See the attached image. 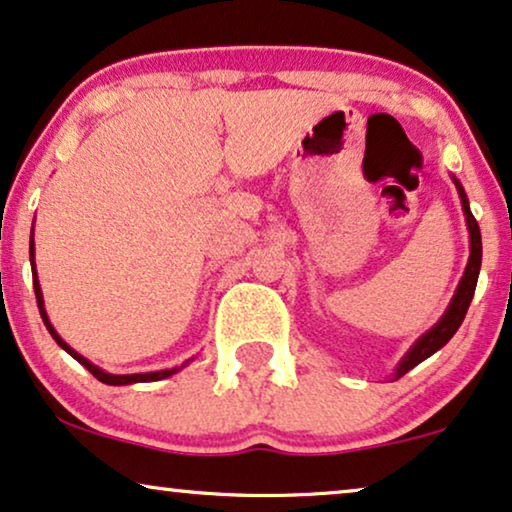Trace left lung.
<instances>
[{"label":"left lung","mask_w":512,"mask_h":512,"mask_svg":"<svg viewBox=\"0 0 512 512\" xmlns=\"http://www.w3.org/2000/svg\"><path fill=\"white\" fill-rule=\"evenodd\" d=\"M456 189H459L463 213H466V222H468V231H470V257H468L466 274H463L459 288H456V295L452 299V304H449L445 316L440 318V323L435 325L433 330H428L426 335L412 346L410 353L403 358V363L398 365V374H395V377H403V374L410 372L412 367H417L421 360L433 356L435 351L442 349V346H445L449 339L454 337V332L459 330L463 318H466L470 299H473V295H475V285H478V274H480V264H482V236H480L478 220H475L473 213H470L468 199H466V194H463V187L459 185V182H456Z\"/></svg>","instance_id":"8db88e82"}]
</instances>
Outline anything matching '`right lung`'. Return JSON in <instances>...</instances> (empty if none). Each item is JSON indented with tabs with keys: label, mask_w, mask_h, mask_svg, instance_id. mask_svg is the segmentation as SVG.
<instances>
[{
	"label": "right lung",
	"mask_w": 512,
	"mask_h": 512,
	"mask_svg": "<svg viewBox=\"0 0 512 512\" xmlns=\"http://www.w3.org/2000/svg\"><path fill=\"white\" fill-rule=\"evenodd\" d=\"M32 252V250H30ZM32 269H34V260H32ZM32 276H34V295H37V306H39V313H42V318H44V325H46V330L51 332V337L56 339L58 342V346H63V349L70 353V356L74 358V360H79L81 365L86 367L88 372L93 374L95 379H100L102 384H109V386H124V384H138V381H156V379H166V377H170V374L173 372H177V370H161V372H147V374H107V372H102L100 367H95L93 363H88V360L84 358V356H79L77 351L74 349H70V346H67L63 339L58 337V332L53 330V325L49 323V318H46V311H44V299H42V290H39V281H37V274H34L32 271Z\"/></svg>",
	"instance_id": "obj_1"
}]
</instances>
